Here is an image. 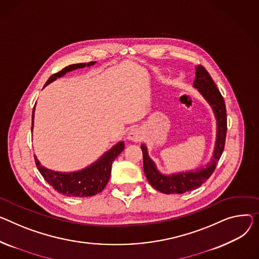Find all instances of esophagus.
Instances as JSON below:
<instances>
[{
	"instance_id": "obj_1",
	"label": "esophagus",
	"mask_w": 259,
	"mask_h": 259,
	"mask_svg": "<svg viewBox=\"0 0 259 259\" xmlns=\"http://www.w3.org/2000/svg\"><path fill=\"white\" fill-rule=\"evenodd\" d=\"M128 140L132 142H141L143 140V131L140 128H132L128 133Z\"/></svg>"
}]
</instances>
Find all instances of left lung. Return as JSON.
<instances>
[{
  "instance_id": "8db88e82",
  "label": "left lung",
  "mask_w": 259,
  "mask_h": 259,
  "mask_svg": "<svg viewBox=\"0 0 259 259\" xmlns=\"http://www.w3.org/2000/svg\"><path fill=\"white\" fill-rule=\"evenodd\" d=\"M194 88L198 89L199 93L212 107L217 118V140L212 159L210 163L197 169L196 171H185L173 175H163L157 169L154 161L149 157L148 150L145 145H142L144 170L149 183L160 193L170 194H184L187 191H193L206 182L213 173L218 161L225 147V140L227 133V113L225 101L222 97L214 81L209 73L202 65L196 67V79L194 81Z\"/></svg>"
}]
</instances>
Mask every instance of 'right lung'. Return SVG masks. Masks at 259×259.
Masks as SVG:
<instances>
[{"label": "right lung", "instance_id": "right-lung-1", "mask_svg": "<svg viewBox=\"0 0 259 259\" xmlns=\"http://www.w3.org/2000/svg\"><path fill=\"white\" fill-rule=\"evenodd\" d=\"M95 63V61H92L89 63H77L68 65L62 68L60 72L52 75L45 84V86L50 84L51 82L55 81L57 78L64 76L67 72H71L77 70V68H82L85 66H91ZM34 109H35V107L33 108L32 112V129ZM124 143L119 142L109 151H107L95 163L81 170L73 171V173H59V171H54L40 165L36 156H34V159H35L36 166L44 179L52 187H54L55 191L66 197L84 198L95 196L101 193L103 189L105 188L110 177L112 161L117 157V155H119L120 152L124 150Z\"/></svg>", "mask_w": 259, "mask_h": 259}]
</instances>
